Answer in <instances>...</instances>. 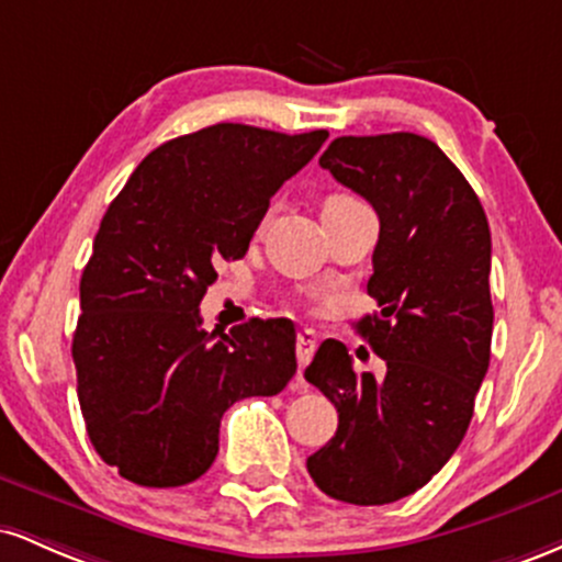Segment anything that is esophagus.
Here are the masks:
<instances>
[{
  "instance_id": "1",
  "label": "esophagus",
  "mask_w": 562,
  "mask_h": 562,
  "mask_svg": "<svg viewBox=\"0 0 562 562\" xmlns=\"http://www.w3.org/2000/svg\"><path fill=\"white\" fill-rule=\"evenodd\" d=\"M314 351H317V335H314L312 330H301L299 338H295V357H299L301 370L312 362Z\"/></svg>"
}]
</instances>
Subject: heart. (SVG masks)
<instances>
[{
	"label": "heart",
	"mask_w": 562,
	"mask_h": 562,
	"mask_svg": "<svg viewBox=\"0 0 562 562\" xmlns=\"http://www.w3.org/2000/svg\"><path fill=\"white\" fill-rule=\"evenodd\" d=\"M353 200L357 198H351V195H330L325 200V209H330V205H344V203H353Z\"/></svg>",
	"instance_id": "b5f03b06"
}]
</instances>
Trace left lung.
Here are the masks:
<instances>
[{"mask_svg": "<svg viewBox=\"0 0 562 562\" xmlns=\"http://www.w3.org/2000/svg\"><path fill=\"white\" fill-rule=\"evenodd\" d=\"M319 166L380 218L367 282L380 312L357 330L385 375H357L338 340L319 346L303 375L335 404L338 430L306 468L333 499L389 505L465 438L492 353V232L462 171L420 134L338 137Z\"/></svg>", "mask_w": 562, "mask_h": 562, "instance_id": "obj_1", "label": "left lung"}]
</instances>
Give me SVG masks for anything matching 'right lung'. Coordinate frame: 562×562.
Segmentation results:
<instances>
[{"mask_svg":"<svg viewBox=\"0 0 562 562\" xmlns=\"http://www.w3.org/2000/svg\"><path fill=\"white\" fill-rule=\"evenodd\" d=\"M325 128L216 124L156 147L105 211L81 274L76 383L97 454L139 486L192 483L214 465L232 404L295 375L290 319L205 333L216 267L248 254L269 200Z\"/></svg>","mask_w":562,"mask_h":562,"instance_id":"add662e5","label":"right lung"}]
</instances>
